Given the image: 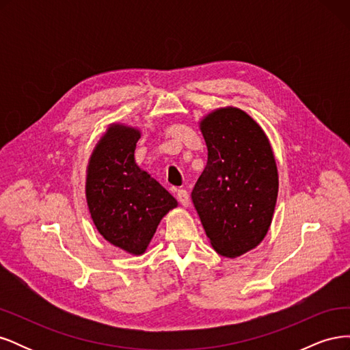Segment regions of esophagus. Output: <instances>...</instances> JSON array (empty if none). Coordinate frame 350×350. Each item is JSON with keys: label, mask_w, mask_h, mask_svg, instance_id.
<instances>
[{"label": "esophagus", "mask_w": 350, "mask_h": 350, "mask_svg": "<svg viewBox=\"0 0 350 350\" xmlns=\"http://www.w3.org/2000/svg\"><path fill=\"white\" fill-rule=\"evenodd\" d=\"M176 197L179 200V203H181L184 207H188V204H189V196H188V193L185 191V189H178Z\"/></svg>", "instance_id": "esophagus-1"}]
</instances>
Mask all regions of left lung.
<instances>
[{"instance_id": "obj_1", "label": "left lung", "mask_w": 350, "mask_h": 350, "mask_svg": "<svg viewBox=\"0 0 350 350\" xmlns=\"http://www.w3.org/2000/svg\"><path fill=\"white\" fill-rule=\"evenodd\" d=\"M207 165L193 203L211 247L228 258L257 248L270 229L279 193L278 165L261 125L235 107L198 121Z\"/></svg>"}]
</instances>
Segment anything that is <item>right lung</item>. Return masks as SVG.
I'll return each mask as SVG.
<instances>
[{"instance_id":"obj_1","label":"right lung","mask_w":350,"mask_h":350,"mask_svg":"<svg viewBox=\"0 0 350 350\" xmlns=\"http://www.w3.org/2000/svg\"><path fill=\"white\" fill-rule=\"evenodd\" d=\"M142 130L112 122L99 137L86 167V201L99 234L113 247L142 256L161 220L178 207L172 194L135 162Z\"/></svg>"}]
</instances>
